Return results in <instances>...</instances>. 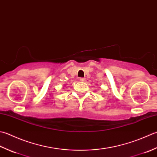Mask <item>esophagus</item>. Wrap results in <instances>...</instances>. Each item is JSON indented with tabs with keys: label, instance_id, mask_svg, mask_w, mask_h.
Here are the masks:
<instances>
[{
	"label": "esophagus",
	"instance_id": "obj_1",
	"mask_svg": "<svg viewBox=\"0 0 157 157\" xmlns=\"http://www.w3.org/2000/svg\"><path fill=\"white\" fill-rule=\"evenodd\" d=\"M85 78H82V77H81V78H80V81H81V82H84V81H85Z\"/></svg>",
	"mask_w": 157,
	"mask_h": 157
}]
</instances>
